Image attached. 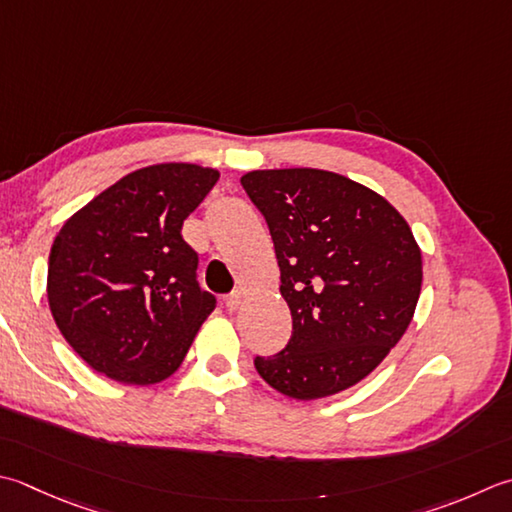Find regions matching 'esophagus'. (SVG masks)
<instances>
[{"label": "esophagus", "mask_w": 512, "mask_h": 512, "mask_svg": "<svg viewBox=\"0 0 512 512\" xmlns=\"http://www.w3.org/2000/svg\"><path fill=\"white\" fill-rule=\"evenodd\" d=\"M224 306L228 313H235V310L242 306V293H230L228 297H224Z\"/></svg>", "instance_id": "1"}]
</instances>
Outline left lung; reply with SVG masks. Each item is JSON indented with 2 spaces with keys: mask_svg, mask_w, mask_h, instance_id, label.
<instances>
[{
  "mask_svg": "<svg viewBox=\"0 0 512 512\" xmlns=\"http://www.w3.org/2000/svg\"><path fill=\"white\" fill-rule=\"evenodd\" d=\"M242 186L262 210L282 273L293 335L255 357L268 386L322 399L362 382L415 315L422 250L382 195L319 168L250 170Z\"/></svg>",
  "mask_w": 512,
  "mask_h": 512,
  "instance_id": "left-lung-1",
  "label": "left lung"
}]
</instances>
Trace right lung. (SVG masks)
<instances>
[{
    "label": "right lung",
    "instance_id": "1",
    "mask_svg": "<svg viewBox=\"0 0 512 512\" xmlns=\"http://www.w3.org/2000/svg\"><path fill=\"white\" fill-rule=\"evenodd\" d=\"M219 170L170 162L133 170L79 208L48 257V306L84 362L115 382L150 386L182 366L217 299L197 284L184 219Z\"/></svg>",
    "mask_w": 512,
    "mask_h": 512
}]
</instances>
